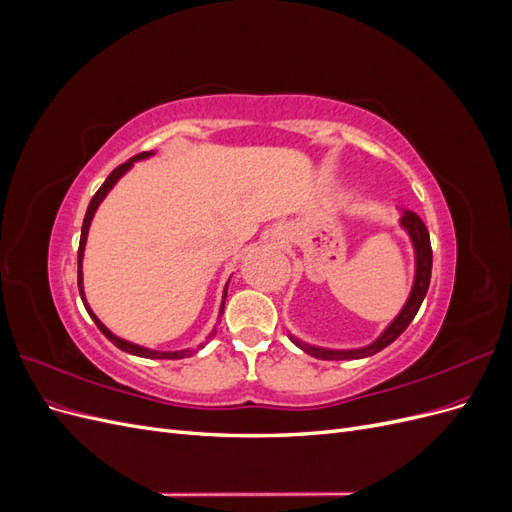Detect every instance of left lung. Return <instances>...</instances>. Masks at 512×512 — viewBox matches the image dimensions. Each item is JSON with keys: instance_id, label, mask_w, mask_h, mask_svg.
Segmentation results:
<instances>
[{"instance_id": "obj_1", "label": "left lung", "mask_w": 512, "mask_h": 512, "mask_svg": "<svg viewBox=\"0 0 512 512\" xmlns=\"http://www.w3.org/2000/svg\"><path fill=\"white\" fill-rule=\"evenodd\" d=\"M399 226L408 232V237L412 241L414 247V282H412V290L408 294V299L401 307V312L389 322L374 342L363 346V348H350V350H331V348H320V346H309L305 342H301L299 337L290 335V339L297 344L303 352L316 356V359H324V361H348V359H365V356H371L380 352L382 348H386L389 344H393L395 339L408 329V324L414 320L418 307H421L427 288H429V280H431V243H429V232L423 224V220L418 218L414 211L401 209V218H399Z\"/></svg>"}]
</instances>
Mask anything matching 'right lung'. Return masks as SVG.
Returning a JSON list of instances; mask_svg holds the SVG:
<instances>
[{
    "label": "right lung",
    "instance_id": "1",
    "mask_svg": "<svg viewBox=\"0 0 512 512\" xmlns=\"http://www.w3.org/2000/svg\"><path fill=\"white\" fill-rule=\"evenodd\" d=\"M153 156V151H143V153H138V156H134V158H130L128 162H123L121 166H117L111 175L106 177V181L102 183V188L94 194V198H91V203H89V207H87V213H85V220H83V228H81V243H79V292H81V299H83V305H85V309H87V314L91 316V320L96 322V327L102 331V335L106 337V339H111V342L119 348V350H123V352H128V354H134V356H143V359H185V356H190L194 350H190V348H185V350H175V352H162V350H151V348H145V346H138V344H132V342H128V339H121V337H117L113 331H108L104 324H102V320L94 314V309L89 307V303H87V299H85V290H83V254H85V243H87V232H89V226H91V220H94V215H96V211H98V207H100V203L102 200L106 198V194L111 192L113 188H115V183L128 173V170L134 166V162H138V160H147V158H151ZM226 290H228V284H226V288H224V294H222V305H220V316L224 314V299H226ZM218 316V318H220ZM215 335V329L209 333V337H213ZM198 348H203V344H200Z\"/></svg>",
    "mask_w": 512,
    "mask_h": 512
}]
</instances>
